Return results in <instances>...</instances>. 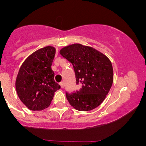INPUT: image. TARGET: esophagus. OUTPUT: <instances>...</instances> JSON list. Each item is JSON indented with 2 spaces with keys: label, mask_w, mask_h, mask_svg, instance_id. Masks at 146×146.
<instances>
[{
  "label": "esophagus",
  "mask_w": 146,
  "mask_h": 146,
  "mask_svg": "<svg viewBox=\"0 0 146 146\" xmlns=\"http://www.w3.org/2000/svg\"><path fill=\"white\" fill-rule=\"evenodd\" d=\"M60 87H61L62 88H63L64 86V84L63 82H60Z\"/></svg>",
  "instance_id": "esophagus-1"
}]
</instances>
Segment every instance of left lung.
Wrapping results in <instances>:
<instances>
[{
  "mask_svg": "<svg viewBox=\"0 0 146 146\" xmlns=\"http://www.w3.org/2000/svg\"><path fill=\"white\" fill-rule=\"evenodd\" d=\"M60 54L73 64L78 90L66 93L71 106L80 111H88L103 102L113 82L110 60L95 48L81 44L64 46Z\"/></svg>",
  "mask_w": 146,
  "mask_h": 146,
  "instance_id": "1",
  "label": "left lung"
}]
</instances>
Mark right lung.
<instances>
[{
    "label": "right lung",
    "mask_w": 146,
    "mask_h": 146,
    "mask_svg": "<svg viewBox=\"0 0 146 146\" xmlns=\"http://www.w3.org/2000/svg\"><path fill=\"white\" fill-rule=\"evenodd\" d=\"M56 48L47 46L40 48L22 64L16 77V89L18 98L31 110L47 108L60 86L54 81L51 65Z\"/></svg>",
    "instance_id": "obj_1"
}]
</instances>
